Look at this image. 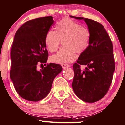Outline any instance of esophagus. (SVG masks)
Segmentation results:
<instances>
[{
    "label": "esophagus",
    "instance_id": "obj_1",
    "mask_svg": "<svg viewBox=\"0 0 125 125\" xmlns=\"http://www.w3.org/2000/svg\"><path fill=\"white\" fill-rule=\"evenodd\" d=\"M61 66L63 69H66V68H69V67L71 66V65H70L69 64H62Z\"/></svg>",
    "mask_w": 125,
    "mask_h": 125
}]
</instances>
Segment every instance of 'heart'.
I'll use <instances>...</instances> for the list:
<instances>
[{
  "mask_svg": "<svg viewBox=\"0 0 125 125\" xmlns=\"http://www.w3.org/2000/svg\"><path fill=\"white\" fill-rule=\"evenodd\" d=\"M55 30L48 31L45 44L50 52H55L62 40L63 46L50 57L52 62L63 64L75 59V53H81L87 49L90 40L88 29L69 18H65L57 23Z\"/></svg>",
  "mask_w": 125,
  "mask_h": 125,
  "instance_id": "1",
  "label": "heart"
}]
</instances>
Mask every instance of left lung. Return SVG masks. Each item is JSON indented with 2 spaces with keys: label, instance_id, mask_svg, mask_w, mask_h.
Here are the masks:
<instances>
[{
  "label": "left lung",
  "instance_id": "left-lung-1",
  "mask_svg": "<svg viewBox=\"0 0 125 125\" xmlns=\"http://www.w3.org/2000/svg\"><path fill=\"white\" fill-rule=\"evenodd\" d=\"M70 17L84 20L90 32L88 46L73 65L72 87L79 99L94 103L104 97L112 83L115 69L113 44L101 24L83 17ZM80 65L86 66L84 71L80 69Z\"/></svg>",
  "mask_w": 125,
  "mask_h": 125
}]
</instances>
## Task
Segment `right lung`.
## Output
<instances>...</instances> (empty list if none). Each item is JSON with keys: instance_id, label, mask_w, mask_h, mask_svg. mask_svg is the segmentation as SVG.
<instances>
[{"instance_id": "1", "label": "right lung", "mask_w": 125, "mask_h": 125, "mask_svg": "<svg viewBox=\"0 0 125 125\" xmlns=\"http://www.w3.org/2000/svg\"><path fill=\"white\" fill-rule=\"evenodd\" d=\"M53 22L51 16L30 20L15 35L10 76L18 94L27 100L38 101L44 98L51 90L54 79L63 69L55 63L47 65L40 71L37 69V64L43 65L47 62L45 38Z\"/></svg>"}]
</instances>
